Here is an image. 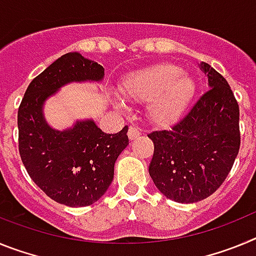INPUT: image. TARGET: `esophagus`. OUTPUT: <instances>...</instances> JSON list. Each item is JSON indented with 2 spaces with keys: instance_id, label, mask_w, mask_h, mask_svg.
Returning <instances> with one entry per match:
<instances>
[{
  "instance_id": "obj_1",
  "label": "esophagus",
  "mask_w": 256,
  "mask_h": 256,
  "mask_svg": "<svg viewBox=\"0 0 256 256\" xmlns=\"http://www.w3.org/2000/svg\"><path fill=\"white\" fill-rule=\"evenodd\" d=\"M140 136H141V130L140 128H137V126H130V130H128V138L130 141L138 138Z\"/></svg>"
}]
</instances>
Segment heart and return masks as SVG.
<instances>
[{"label": "heart", "mask_w": 256, "mask_h": 256, "mask_svg": "<svg viewBox=\"0 0 256 256\" xmlns=\"http://www.w3.org/2000/svg\"><path fill=\"white\" fill-rule=\"evenodd\" d=\"M198 86L182 68L169 62L133 72L124 79L122 94L128 98L148 102V116L154 124L176 123L195 97ZM122 106V101H116Z\"/></svg>", "instance_id": "heart-1"}]
</instances>
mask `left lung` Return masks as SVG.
<instances>
[{
    "label": "left lung",
    "instance_id": "left-lung-1",
    "mask_svg": "<svg viewBox=\"0 0 256 256\" xmlns=\"http://www.w3.org/2000/svg\"><path fill=\"white\" fill-rule=\"evenodd\" d=\"M209 91L168 130L148 134L154 156L148 173L165 198L192 204L224 182L240 150V108L230 84L201 62Z\"/></svg>",
    "mask_w": 256,
    "mask_h": 256
}]
</instances>
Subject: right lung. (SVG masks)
<instances>
[{
    "label": "right lung",
    "mask_w": 256,
    "mask_h": 256,
    "mask_svg": "<svg viewBox=\"0 0 256 256\" xmlns=\"http://www.w3.org/2000/svg\"><path fill=\"white\" fill-rule=\"evenodd\" d=\"M105 69L79 52L54 61L26 88L18 112L19 152L33 182L48 198L72 208L88 206L108 191L118 156L128 146V126L108 134L92 119L54 130L44 105L73 82H101Z\"/></svg>",
    "instance_id": "right-lung-1"
}]
</instances>
